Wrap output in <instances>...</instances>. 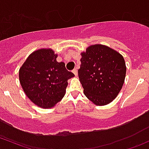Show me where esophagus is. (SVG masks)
<instances>
[{"label":"esophagus","instance_id":"obj_1","mask_svg":"<svg viewBox=\"0 0 149 149\" xmlns=\"http://www.w3.org/2000/svg\"><path fill=\"white\" fill-rule=\"evenodd\" d=\"M73 73H74L75 76H77V75H78V70H77V69H76V68L73 69Z\"/></svg>","mask_w":149,"mask_h":149}]
</instances>
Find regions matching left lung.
Returning a JSON list of instances; mask_svg holds the SVG:
<instances>
[{
	"label": "left lung",
	"mask_w": 149,
	"mask_h": 149,
	"mask_svg": "<svg viewBox=\"0 0 149 149\" xmlns=\"http://www.w3.org/2000/svg\"><path fill=\"white\" fill-rule=\"evenodd\" d=\"M79 78L86 97L96 105H106L120 91L126 74L119 52L102 45L88 47L81 53Z\"/></svg>",
	"instance_id": "left-lung-1"
}]
</instances>
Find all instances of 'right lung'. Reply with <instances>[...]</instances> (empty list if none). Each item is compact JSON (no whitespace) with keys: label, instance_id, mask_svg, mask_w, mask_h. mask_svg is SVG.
Segmentation results:
<instances>
[{"label":"right lung","instance_id":"obj_1","mask_svg":"<svg viewBox=\"0 0 149 149\" xmlns=\"http://www.w3.org/2000/svg\"><path fill=\"white\" fill-rule=\"evenodd\" d=\"M51 49L32 52L19 69V81L28 98L37 106L50 108L65 94L68 80L73 77L65 63L57 62Z\"/></svg>","mask_w":149,"mask_h":149}]
</instances>
